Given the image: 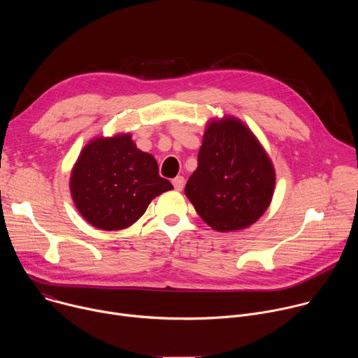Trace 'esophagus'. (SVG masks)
Masks as SVG:
<instances>
[{
  "mask_svg": "<svg viewBox=\"0 0 358 358\" xmlns=\"http://www.w3.org/2000/svg\"><path fill=\"white\" fill-rule=\"evenodd\" d=\"M184 182H185V180H184L182 176H177V177L173 180V185H174V188H176L177 191H181V189L184 188Z\"/></svg>",
  "mask_w": 358,
  "mask_h": 358,
  "instance_id": "esophagus-1",
  "label": "esophagus"
}]
</instances>
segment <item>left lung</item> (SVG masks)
Returning a JSON list of instances; mask_svg holds the SVG:
<instances>
[{
	"mask_svg": "<svg viewBox=\"0 0 358 358\" xmlns=\"http://www.w3.org/2000/svg\"><path fill=\"white\" fill-rule=\"evenodd\" d=\"M275 181L273 164L257 136L239 119L224 116L207 124L198 167L184 192L203 222L231 232L264 215Z\"/></svg>",
	"mask_w": 358,
	"mask_h": 358,
	"instance_id": "obj_1",
	"label": "left lung"
}]
</instances>
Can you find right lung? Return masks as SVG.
<instances>
[{
  "label": "right lung",
  "instance_id": "1",
  "mask_svg": "<svg viewBox=\"0 0 358 358\" xmlns=\"http://www.w3.org/2000/svg\"><path fill=\"white\" fill-rule=\"evenodd\" d=\"M69 187L80 215L103 231L129 228L151 199L173 189L159 176L156 159L138 150L129 133L90 140L72 169Z\"/></svg>",
  "mask_w": 358,
  "mask_h": 358
}]
</instances>
